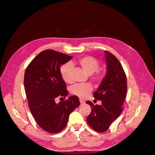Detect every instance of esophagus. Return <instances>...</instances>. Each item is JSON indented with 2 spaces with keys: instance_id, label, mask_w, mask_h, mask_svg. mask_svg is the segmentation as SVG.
<instances>
[{
  "instance_id": "1",
  "label": "esophagus",
  "mask_w": 155,
  "mask_h": 155,
  "mask_svg": "<svg viewBox=\"0 0 155 155\" xmlns=\"http://www.w3.org/2000/svg\"><path fill=\"white\" fill-rule=\"evenodd\" d=\"M79 102H80L81 104H85V101H83V100H81V99H80V100H79Z\"/></svg>"
}]
</instances>
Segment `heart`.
Wrapping results in <instances>:
<instances>
[{
	"mask_svg": "<svg viewBox=\"0 0 155 155\" xmlns=\"http://www.w3.org/2000/svg\"><path fill=\"white\" fill-rule=\"evenodd\" d=\"M78 63L88 74L91 75L96 72L94 74V79L96 81H100L102 80L103 77L102 74L98 72L100 63L96 58L92 57H85L80 58ZM71 70H72V65L69 62L62 65L60 68L61 76L66 83H70L71 81ZM92 90H93V86L89 83L76 84L70 88L71 93L82 98L87 97Z\"/></svg>",
	"mask_w": 155,
	"mask_h": 155,
	"instance_id": "heart-1",
	"label": "heart"
}]
</instances>
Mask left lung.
<instances>
[{
  "instance_id": "1",
  "label": "left lung",
  "mask_w": 155,
  "mask_h": 155,
  "mask_svg": "<svg viewBox=\"0 0 155 155\" xmlns=\"http://www.w3.org/2000/svg\"><path fill=\"white\" fill-rule=\"evenodd\" d=\"M105 52L107 72L101 84L93 93L95 99L101 100V105H96L89 100L86 102L91 107L87 117L89 126L98 132L107 131L111 123L122 113L123 104L127 95V76L120 62L111 53Z\"/></svg>"
}]
</instances>
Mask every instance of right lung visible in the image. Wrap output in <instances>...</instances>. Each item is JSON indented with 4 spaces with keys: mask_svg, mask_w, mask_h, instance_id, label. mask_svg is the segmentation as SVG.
<instances>
[{
    "mask_svg": "<svg viewBox=\"0 0 155 155\" xmlns=\"http://www.w3.org/2000/svg\"><path fill=\"white\" fill-rule=\"evenodd\" d=\"M72 57L47 49L41 51L27 66L24 87L28 107L38 126L45 132L55 134L63 130L70 114L80 105L76 96L56 103L57 98L68 95L65 82L60 74V66Z\"/></svg>",
    "mask_w": 155,
    "mask_h": 155,
    "instance_id": "obj_1",
    "label": "right lung"
}]
</instances>
